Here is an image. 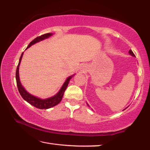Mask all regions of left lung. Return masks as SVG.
<instances>
[{
  "label": "left lung",
  "instance_id": "obj_1",
  "mask_svg": "<svg viewBox=\"0 0 150 150\" xmlns=\"http://www.w3.org/2000/svg\"><path fill=\"white\" fill-rule=\"evenodd\" d=\"M129 54H130L131 55H132V56H134V57H135V55L134 54V53H133V52L131 50H130V51H129ZM88 105V104H87Z\"/></svg>",
  "mask_w": 150,
  "mask_h": 150
}]
</instances>
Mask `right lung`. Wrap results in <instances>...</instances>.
<instances>
[{
	"label": "right lung",
	"instance_id": "1",
	"mask_svg": "<svg viewBox=\"0 0 150 150\" xmlns=\"http://www.w3.org/2000/svg\"><path fill=\"white\" fill-rule=\"evenodd\" d=\"M53 34L52 33H47V34H43L40 36L37 37L36 38H35L34 40L30 43V44L28 45V47L26 49L30 47L32 45L35 44V43L39 42L40 41H42L46 38H48L50 37L51 35H52ZM23 54L24 52L22 53L21 56L20 57L19 59V63L18 65L17 66V69H16V84H17V87H18V89L19 93L20 94V95L22 96V97L24 98V99L27 101L28 103H30V105H32V106H35L38 108L40 109H47V108H50L53 107V106H56L58 105L62 100L63 94H64V92L66 88L67 87V85L69 84V81L71 79L73 75L70 76V77H68L67 79H66L65 82L63 83V85L62 86V87L61 88V89L59 90V92H58L56 95H54L52 97L46 98V99H42V98H40L38 97H36L34 95H32L31 94H30L29 93H28L27 91L25 90V88L22 87V85L20 83V77H19V66H20V63L21 62V59L22 57L23 56Z\"/></svg>",
	"mask_w": 150,
	"mask_h": 150
}]
</instances>
